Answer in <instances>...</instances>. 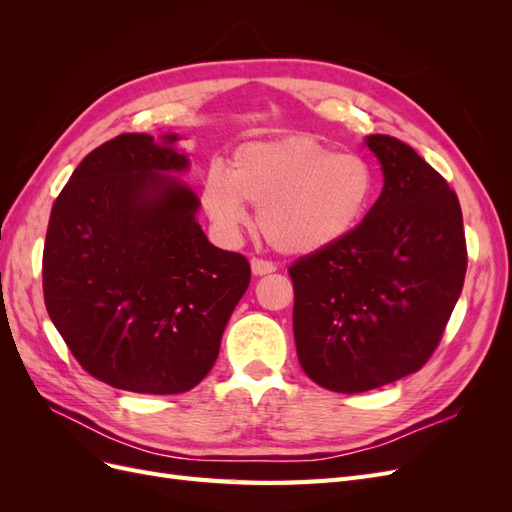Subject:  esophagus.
Listing matches in <instances>:
<instances>
[{
    "instance_id": "34e87169",
    "label": "esophagus",
    "mask_w": 512,
    "mask_h": 512,
    "mask_svg": "<svg viewBox=\"0 0 512 512\" xmlns=\"http://www.w3.org/2000/svg\"><path fill=\"white\" fill-rule=\"evenodd\" d=\"M277 267L273 265L271 260H265V258H252V271L254 275H267V273H273Z\"/></svg>"
}]
</instances>
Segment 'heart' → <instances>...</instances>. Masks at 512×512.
Listing matches in <instances>:
<instances>
[{"label":"heart","mask_w":512,"mask_h":512,"mask_svg":"<svg viewBox=\"0 0 512 512\" xmlns=\"http://www.w3.org/2000/svg\"><path fill=\"white\" fill-rule=\"evenodd\" d=\"M376 175L356 153L333 151L312 136L247 143L228 170L213 164L200 185L211 224L235 237L247 222L243 203L277 252L316 254L350 237L374 205Z\"/></svg>","instance_id":"obj_1"}]
</instances>
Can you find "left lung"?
<instances>
[{"instance_id": "8db88e82", "label": "left lung", "mask_w": 512, "mask_h": 512, "mask_svg": "<svg viewBox=\"0 0 512 512\" xmlns=\"http://www.w3.org/2000/svg\"><path fill=\"white\" fill-rule=\"evenodd\" d=\"M384 188L350 237L297 258L292 327L299 363L322 389L365 393L436 352L468 269L457 194L418 153L371 134Z\"/></svg>"}]
</instances>
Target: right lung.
Instances as JSON below:
<instances>
[{
    "instance_id": "right-lung-1",
    "label": "right lung",
    "mask_w": 512,
    "mask_h": 512,
    "mask_svg": "<svg viewBox=\"0 0 512 512\" xmlns=\"http://www.w3.org/2000/svg\"><path fill=\"white\" fill-rule=\"evenodd\" d=\"M164 136L119 134L76 166L42 254L46 312L79 365L121 391L177 395L218 359L250 262L207 241L196 194L160 170L188 160Z\"/></svg>"
}]
</instances>
